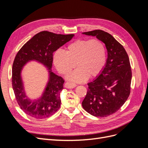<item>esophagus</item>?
Returning a JSON list of instances; mask_svg holds the SVG:
<instances>
[{"instance_id":"obj_1","label":"esophagus","mask_w":148,"mask_h":148,"mask_svg":"<svg viewBox=\"0 0 148 148\" xmlns=\"http://www.w3.org/2000/svg\"><path fill=\"white\" fill-rule=\"evenodd\" d=\"M77 86V84L72 83V82H66L65 84V87L66 88H69V89H72L74 88Z\"/></svg>"}]
</instances>
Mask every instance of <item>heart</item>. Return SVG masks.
Masks as SVG:
<instances>
[{"label": "heart", "mask_w": 148, "mask_h": 148, "mask_svg": "<svg viewBox=\"0 0 148 148\" xmlns=\"http://www.w3.org/2000/svg\"><path fill=\"white\" fill-rule=\"evenodd\" d=\"M106 61L104 45L97 39H77L67 46L66 53L58 50L53 55V63L61 74L69 73L77 64L78 69L68 78L78 83L84 82L88 77H97L104 68Z\"/></svg>", "instance_id": "b5f03b06"}]
</instances>
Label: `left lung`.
I'll return each mask as SVG.
<instances>
[{
    "instance_id": "1",
    "label": "left lung",
    "mask_w": 148,
    "mask_h": 148,
    "mask_svg": "<svg viewBox=\"0 0 148 148\" xmlns=\"http://www.w3.org/2000/svg\"><path fill=\"white\" fill-rule=\"evenodd\" d=\"M83 34L96 36L105 44L107 59L102 72L88 84L82 106L95 117H107L119 110L130 94L132 74L130 59L123 46L109 33L96 29Z\"/></svg>"
}]
</instances>
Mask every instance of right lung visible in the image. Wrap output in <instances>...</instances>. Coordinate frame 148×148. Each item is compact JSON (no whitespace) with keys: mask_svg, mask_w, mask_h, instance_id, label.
<instances>
[{"mask_svg":"<svg viewBox=\"0 0 148 148\" xmlns=\"http://www.w3.org/2000/svg\"><path fill=\"white\" fill-rule=\"evenodd\" d=\"M73 36L41 31L25 43L16 53L12 66V87L18 104L31 117L37 119L47 118L60 108V92L64 89L65 81L51 71L53 53L70 41ZM30 60H36L50 70L49 81L42 96L33 101L25 96L21 77L23 66Z\"/></svg>","mask_w":148,"mask_h":148,"instance_id":"add662e5","label":"right lung"}]
</instances>
